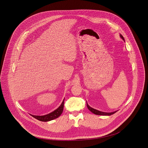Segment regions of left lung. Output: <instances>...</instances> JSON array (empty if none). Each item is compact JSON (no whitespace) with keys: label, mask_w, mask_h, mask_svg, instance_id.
<instances>
[{"label":"left lung","mask_w":148,"mask_h":148,"mask_svg":"<svg viewBox=\"0 0 148 148\" xmlns=\"http://www.w3.org/2000/svg\"><path fill=\"white\" fill-rule=\"evenodd\" d=\"M120 38L124 40V41H125V40H124V37L123 36V35H120ZM86 106H87V108H88V109L91 112H92L93 113H94V114H97V115H103V116H110V115H112V114H114V113H115L116 112H117L118 110H116V111H114V112H109V113H108V112H101V111H100V110H97V109H94V108H92V107H90V106H89L88 104V103H86Z\"/></svg>","instance_id":"1"}]
</instances>
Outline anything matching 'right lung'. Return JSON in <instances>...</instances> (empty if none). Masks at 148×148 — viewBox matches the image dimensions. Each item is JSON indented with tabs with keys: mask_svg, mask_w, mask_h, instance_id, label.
I'll use <instances>...</instances> for the list:
<instances>
[{
	"mask_svg": "<svg viewBox=\"0 0 148 148\" xmlns=\"http://www.w3.org/2000/svg\"><path fill=\"white\" fill-rule=\"evenodd\" d=\"M64 99L62 102V103L61 104V105L59 106V108H58L56 110H55L54 111L52 112L51 113L44 115V116H36V115H32L31 114V116H32L33 117H34L35 119L43 121V122H47V121H49L51 120H53L55 119H57L58 117H59L62 113H63L64 109Z\"/></svg>",
	"mask_w": 148,
	"mask_h": 148,
	"instance_id": "1",
	"label": "right lung"
}]
</instances>
